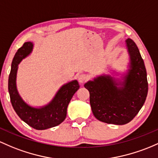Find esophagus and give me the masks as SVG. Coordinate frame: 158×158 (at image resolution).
Segmentation results:
<instances>
[{
    "instance_id": "obj_1",
    "label": "esophagus",
    "mask_w": 158,
    "mask_h": 158,
    "mask_svg": "<svg viewBox=\"0 0 158 158\" xmlns=\"http://www.w3.org/2000/svg\"><path fill=\"white\" fill-rule=\"evenodd\" d=\"M87 76H86V75H85V74H79L78 76V80H79V82L80 83L85 82L87 80Z\"/></svg>"
}]
</instances>
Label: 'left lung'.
I'll list each match as a JSON object with an SVG mask.
<instances>
[{
  "label": "left lung",
  "instance_id": "obj_1",
  "mask_svg": "<svg viewBox=\"0 0 158 158\" xmlns=\"http://www.w3.org/2000/svg\"><path fill=\"white\" fill-rule=\"evenodd\" d=\"M125 44L129 64L127 70L120 78L103 74L84 85L90 93L94 117L116 125L132 121L143 107L148 94L147 73L139 50L130 38Z\"/></svg>",
  "mask_w": 158,
  "mask_h": 158
}]
</instances>
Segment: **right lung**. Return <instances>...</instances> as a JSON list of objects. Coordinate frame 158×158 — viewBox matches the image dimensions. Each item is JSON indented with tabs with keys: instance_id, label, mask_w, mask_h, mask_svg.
Masks as SVG:
<instances>
[{
	"instance_id": "1",
	"label": "right lung",
	"mask_w": 158,
	"mask_h": 158,
	"mask_svg": "<svg viewBox=\"0 0 158 158\" xmlns=\"http://www.w3.org/2000/svg\"><path fill=\"white\" fill-rule=\"evenodd\" d=\"M34 44L26 42L15 53L9 76L8 91L12 106L19 117L26 124L36 130H46L58 125L67 116L69 103L79 88L77 80H73L60 87L48 104L34 107L27 104L19 93L16 86V76L19 64L32 52Z\"/></svg>"
}]
</instances>
